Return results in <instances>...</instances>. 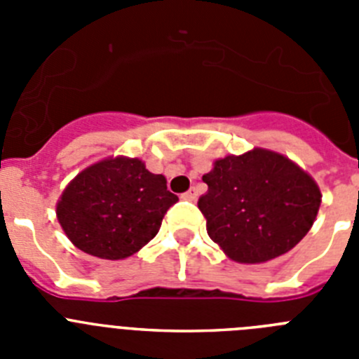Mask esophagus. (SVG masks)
Segmentation results:
<instances>
[{
  "mask_svg": "<svg viewBox=\"0 0 359 359\" xmlns=\"http://www.w3.org/2000/svg\"><path fill=\"white\" fill-rule=\"evenodd\" d=\"M183 199H189V201H196L198 199V190L194 189V187H190L189 190H187L185 194H182Z\"/></svg>",
  "mask_w": 359,
  "mask_h": 359,
  "instance_id": "esophagus-1",
  "label": "esophagus"
}]
</instances>
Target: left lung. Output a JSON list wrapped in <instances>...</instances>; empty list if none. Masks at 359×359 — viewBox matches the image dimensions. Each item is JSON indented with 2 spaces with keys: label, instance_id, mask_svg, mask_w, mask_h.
<instances>
[{
  "label": "left lung",
  "instance_id": "obj_1",
  "mask_svg": "<svg viewBox=\"0 0 359 359\" xmlns=\"http://www.w3.org/2000/svg\"><path fill=\"white\" fill-rule=\"evenodd\" d=\"M203 182L208 192L198 207L208 236L241 264H261L293 250L322 203L320 187L300 165L262 147L219 158Z\"/></svg>",
  "mask_w": 359,
  "mask_h": 359
}]
</instances>
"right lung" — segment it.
I'll return each mask as SVG.
<instances>
[{
    "label": "right lung",
    "instance_id": "obj_1",
    "mask_svg": "<svg viewBox=\"0 0 359 359\" xmlns=\"http://www.w3.org/2000/svg\"><path fill=\"white\" fill-rule=\"evenodd\" d=\"M177 196L140 158L109 156L73 177L57 201L66 237L84 253L122 261L156 236Z\"/></svg>",
    "mask_w": 359,
    "mask_h": 359
}]
</instances>
